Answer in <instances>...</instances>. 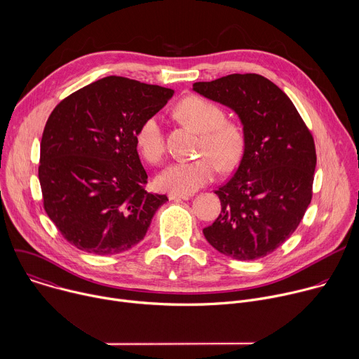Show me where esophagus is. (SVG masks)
Returning <instances> with one entry per match:
<instances>
[{
  "label": "esophagus",
  "mask_w": 359,
  "mask_h": 359,
  "mask_svg": "<svg viewBox=\"0 0 359 359\" xmlns=\"http://www.w3.org/2000/svg\"><path fill=\"white\" fill-rule=\"evenodd\" d=\"M190 194H179V193H169V200H187Z\"/></svg>",
  "instance_id": "34e87169"
}]
</instances>
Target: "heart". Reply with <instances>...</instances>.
<instances>
[{
  "label": "heart",
  "mask_w": 359,
  "mask_h": 359,
  "mask_svg": "<svg viewBox=\"0 0 359 359\" xmlns=\"http://www.w3.org/2000/svg\"><path fill=\"white\" fill-rule=\"evenodd\" d=\"M177 114L203 135L200 153L203 156L190 162H175L156 177L159 189L170 193L190 194L210 183L219 166L233 169L241 159L245 135L241 125L226 121L224 111L215 102L200 96L183 99ZM136 146L140 155L150 163H159L165 155V136L159 115L149 116L136 132Z\"/></svg>",
  "instance_id": "1"
}]
</instances>
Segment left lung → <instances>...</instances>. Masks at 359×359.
Instances as JSON below:
<instances>
[{
    "label": "left lung",
    "mask_w": 359,
    "mask_h": 359,
    "mask_svg": "<svg viewBox=\"0 0 359 359\" xmlns=\"http://www.w3.org/2000/svg\"><path fill=\"white\" fill-rule=\"evenodd\" d=\"M193 90L231 109L245 135L237 170L215 191L222 213L203 234L231 259L264 257L295 231L310 206L314 139L291 99L262 75L231 74L196 82Z\"/></svg>",
    "instance_id": "obj_1"
}]
</instances>
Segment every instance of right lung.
Wrapping results in <instances>:
<instances>
[{
    "mask_svg": "<svg viewBox=\"0 0 359 359\" xmlns=\"http://www.w3.org/2000/svg\"><path fill=\"white\" fill-rule=\"evenodd\" d=\"M175 90L107 76L65 97L41 140L38 177L43 208L76 248L111 255L143 240L165 194L143 189L136 132Z\"/></svg>",
    "mask_w": 359,
    "mask_h": 359,
    "instance_id": "obj_1",
    "label": "right lung"
}]
</instances>
